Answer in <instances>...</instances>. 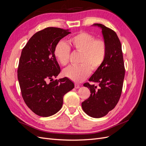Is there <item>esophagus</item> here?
<instances>
[{
  "instance_id": "obj_1",
  "label": "esophagus",
  "mask_w": 146,
  "mask_h": 146,
  "mask_svg": "<svg viewBox=\"0 0 146 146\" xmlns=\"http://www.w3.org/2000/svg\"><path fill=\"white\" fill-rule=\"evenodd\" d=\"M79 88H80V85H78V83H75V88L78 89Z\"/></svg>"
}]
</instances>
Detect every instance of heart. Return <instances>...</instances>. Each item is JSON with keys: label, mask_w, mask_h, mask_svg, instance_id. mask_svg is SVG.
<instances>
[{"label": "heart", "mask_w": 146, "mask_h": 146, "mask_svg": "<svg viewBox=\"0 0 146 146\" xmlns=\"http://www.w3.org/2000/svg\"><path fill=\"white\" fill-rule=\"evenodd\" d=\"M69 43L74 50L81 53L78 66H70L63 72V76L75 82H81L90 76L91 70L96 71L105 60L107 45L102 39H96L93 35L80 32L69 39ZM70 49L63 41L56 43L54 55L58 62L67 65L69 61Z\"/></svg>", "instance_id": "1"}]
</instances>
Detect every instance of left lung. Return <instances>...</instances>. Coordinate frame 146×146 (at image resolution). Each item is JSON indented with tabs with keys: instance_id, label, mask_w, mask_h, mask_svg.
<instances>
[{
	"instance_id": "8db88e82",
	"label": "left lung",
	"mask_w": 146,
	"mask_h": 146,
	"mask_svg": "<svg viewBox=\"0 0 146 146\" xmlns=\"http://www.w3.org/2000/svg\"><path fill=\"white\" fill-rule=\"evenodd\" d=\"M93 25L102 29L107 45V55L103 64L89 79L90 82L99 83L98 89L89 83L83 85L89 88L91 94L82 103V107L88 116L100 118L115 107L120 99L125 68L121 43L116 32L101 24Z\"/></svg>"
}]
</instances>
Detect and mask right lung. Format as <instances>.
Returning a JSON list of instances; mask_svg holds the SVG:
<instances>
[{"label": "right lung", "instance_id": "add662e5", "mask_svg": "<svg viewBox=\"0 0 146 146\" xmlns=\"http://www.w3.org/2000/svg\"><path fill=\"white\" fill-rule=\"evenodd\" d=\"M69 33V30L46 28L34 34L22 50L17 69L22 96L27 107L39 116L58 112L64 94L74 88L67 77L54 80L61 71L55 46Z\"/></svg>", "mask_w": 146, "mask_h": 146}]
</instances>
